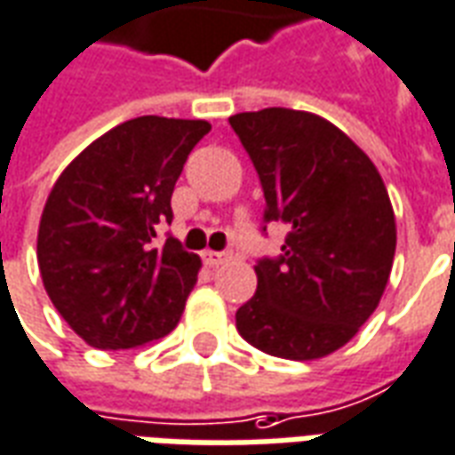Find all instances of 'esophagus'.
Returning a JSON list of instances; mask_svg holds the SVG:
<instances>
[{
  "instance_id": "obj_1",
  "label": "esophagus",
  "mask_w": 455,
  "mask_h": 455,
  "mask_svg": "<svg viewBox=\"0 0 455 455\" xmlns=\"http://www.w3.org/2000/svg\"><path fill=\"white\" fill-rule=\"evenodd\" d=\"M233 259V254L230 252H212V250H208V252H203V262L208 264V267H218V264H225Z\"/></svg>"
}]
</instances>
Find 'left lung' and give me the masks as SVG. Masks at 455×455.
I'll return each mask as SVG.
<instances>
[{
  "instance_id": "left-lung-1",
  "label": "left lung",
  "mask_w": 455,
  "mask_h": 455,
  "mask_svg": "<svg viewBox=\"0 0 455 455\" xmlns=\"http://www.w3.org/2000/svg\"><path fill=\"white\" fill-rule=\"evenodd\" d=\"M230 127L262 183L279 257L254 264L257 291L235 321L250 346L286 360L331 355L385 294L397 228L375 164L328 119L301 109L240 112Z\"/></svg>"
}]
</instances>
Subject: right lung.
Wrapping results in <instances>:
<instances>
[{
	"label": "right lung",
	"instance_id": "add662e5",
	"mask_svg": "<svg viewBox=\"0 0 455 455\" xmlns=\"http://www.w3.org/2000/svg\"><path fill=\"white\" fill-rule=\"evenodd\" d=\"M203 119L122 122L80 151L51 188L38 225V269L58 314L88 346L127 350L171 333L201 259L179 240L156 244L173 220L171 193Z\"/></svg>",
	"mask_w": 455,
	"mask_h": 455
}]
</instances>
